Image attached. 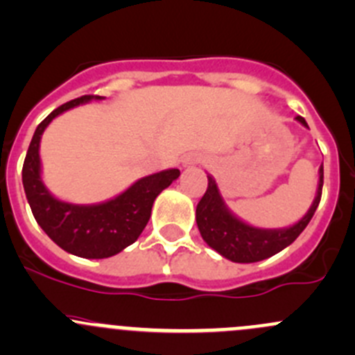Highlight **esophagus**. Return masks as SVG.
I'll list each match as a JSON object with an SVG mask.
<instances>
[{
    "label": "esophagus",
    "mask_w": 355,
    "mask_h": 355,
    "mask_svg": "<svg viewBox=\"0 0 355 355\" xmlns=\"http://www.w3.org/2000/svg\"><path fill=\"white\" fill-rule=\"evenodd\" d=\"M196 163H198V159H196L194 156H187V157H184V161H182V164H184L185 168H189V166H194Z\"/></svg>",
    "instance_id": "obj_1"
}]
</instances>
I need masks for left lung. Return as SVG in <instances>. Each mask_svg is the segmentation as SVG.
<instances>
[{"label":"left lung","mask_w":355,"mask_h":355,"mask_svg":"<svg viewBox=\"0 0 355 355\" xmlns=\"http://www.w3.org/2000/svg\"><path fill=\"white\" fill-rule=\"evenodd\" d=\"M307 127L302 116H295ZM323 191V164L318 171V189L307 213L293 225L282 228H261L239 218L225 202L213 175H207V191L196 207V221L200 237L211 249L234 263H257L275 256L302 234L313 218Z\"/></svg>","instance_id":"left-lung-1"}]
</instances>
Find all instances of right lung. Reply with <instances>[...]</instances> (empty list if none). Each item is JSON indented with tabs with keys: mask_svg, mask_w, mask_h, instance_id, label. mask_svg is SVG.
Returning <instances> with one entry per match:
<instances>
[{
	"mask_svg": "<svg viewBox=\"0 0 355 355\" xmlns=\"http://www.w3.org/2000/svg\"><path fill=\"white\" fill-rule=\"evenodd\" d=\"M103 99V96H82L49 113L35 128L22 168L24 191L39 227L56 245L85 259H105L134 244L151 218L155 199L180 177V170L168 168L139 178L103 202L77 204L56 198L42 180L39 155L42 134L65 111Z\"/></svg>",
	"mask_w": 355,
	"mask_h": 355,
	"instance_id": "add662e5",
	"label": "right lung"
}]
</instances>
